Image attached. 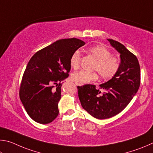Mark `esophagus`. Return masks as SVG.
Here are the masks:
<instances>
[{"label":"esophagus","mask_w":153,"mask_h":153,"mask_svg":"<svg viewBox=\"0 0 153 153\" xmlns=\"http://www.w3.org/2000/svg\"><path fill=\"white\" fill-rule=\"evenodd\" d=\"M76 85H78V84H76Z\"/></svg>","instance_id":"esophagus-1"}]
</instances>
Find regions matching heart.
I'll return each mask as SVG.
<instances>
[{
  "label": "heart",
  "mask_w": 153,
  "mask_h": 153,
  "mask_svg": "<svg viewBox=\"0 0 153 153\" xmlns=\"http://www.w3.org/2000/svg\"><path fill=\"white\" fill-rule=\"evenodd\" d=\"M88 52L96 60L93 70L97 71L101 78L109 80L116 74L120 68L119 60L117 58L111 56V52L108 48L103 45H97L89 48ZM80 61L81 53L79 50H76L72 53L71 58V66L74 70L78 69L80 66ZM71 79L76 83L82 85L96 81L98 79V74L96 72L80 71L74 72L72 74Z\"/></svg>",
  "instance_id": "obj_1"
}]
</instances>
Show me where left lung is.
<instances>
[{"mask_svg": "<svg viewBox=\"0 0 153 153\" xmlns=\"http://www.w3.org/2000/svg\"><path fill=\"white\" fill-rule=\"evenodd\" d=\"M111 45L120 53L121 62L116 74L100 89L94 85L77 87L81 105L93 117L99 120L108 119L120 113L136 95L140 84V64L136 56L124 45L108 39Z\"/></svg>", "mask_w": 153, "mask_h": 153, "instance_id": "1", "label": "left lung"}]
</instances>
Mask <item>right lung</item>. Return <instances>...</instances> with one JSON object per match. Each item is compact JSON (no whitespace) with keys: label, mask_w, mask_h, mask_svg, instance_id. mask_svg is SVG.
<instances>
[{"label":"right lung","mask_w":153,"mask_h":153,"mask_svg":"<svg viewBox=\"0 0 153 153\" xmlns=\"http://www.w3.org/2000/svg\"><path fill=\"white\" fill-rule=\"evenodd\" d=\"M85 44L76 38L59 39L37 51L29 60L21 80L19 97L35 122L46 124L58 116L61 81L69 76L72 53Z\"/></svg>","instance_id":"add662e5"}]
</instances>
